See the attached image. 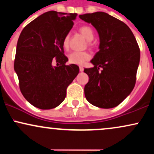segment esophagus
I'll list each match as a JSON object with an SVG mask.
<instances>
[{"instance_id": "34e87169", "label": "esophagus", "mask_w": 154, "mask_h": 154, "mask_svg": "<svg viewBox=\"0 0 154 154\" xmlns=\"http://www.w3.org/2000/svg\"><path fill=\"white\" fill-rule=\"evenodd\" d=\"M83 70H84V68L82 66H79V71L83 72Z\"/></svg>"}]
</instances>
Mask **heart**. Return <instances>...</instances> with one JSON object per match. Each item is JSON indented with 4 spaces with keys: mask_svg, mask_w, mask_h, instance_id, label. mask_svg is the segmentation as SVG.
<instances>
[{
    "mask_svg": "<svg viewBox=\"0 0 154 154\" xmlns=\"http://www.w3.org/2000/svg\"><path fill=\"white\" fill-rule=\"evenodd\" d=\"M79 32L88 41H91L94 38V33L91 26H83L79 28ZM69 43V35H66L63 40V46L64 48H68ZM90 58H91V55L85 51H83V52L75 51V52L71 53L68 56L69 63L77 65H82L86 61L89 60Z\"/></svg>",
    "mask_w": 154,
    "mask_h": 154,
    "instance_id": "heart-1",
    "label": "heart"
}]
</instances>
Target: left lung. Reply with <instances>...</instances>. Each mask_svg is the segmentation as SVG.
Returning <instances> with one entry per match:
<instances>
[{
    "label": "left lung",
    "instance_id": "1",
    "mask_svg": "<svg viewBox=\"0 0 154 154\" xmlns=\"http://www.w3.org/2000/svg\"><path fill=\"white\" fill-rule=\"evenodd\" d=\"M79 17L91 23L100 38L99 51L91 61L94 66L84 69L89 77L85 86V98L95 106L114 108L135 87L140 57L139 46L129 26L105 12Z\"/></svg>",
    "mask_w": 154,
    "mask_h": 154
}]
</instances>
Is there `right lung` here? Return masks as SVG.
Returning a JSON list of instances; mask_svg holds the SVG:
<instances>
[{
	"instance_id": "right-lung-1",
	"label": "right lung",
	"mask_w": 154,
	"mask_h": 154,
	"mask_svg": "<svg viewBox=\"0 0 154 154\" xmlns=\"http://www.w3.org/2000/svg\"><path fill=\"white\" fill-rule=\"evenodd\" d=\"M77 14L50 11L23 29L17 42L14 70L19 88L29 103L40 109L60 105L66 88L78 75L79 66L66 65L63 40L73 26ZM54 62L59 67H54Z\"/></svg>"
}]
</instances>
